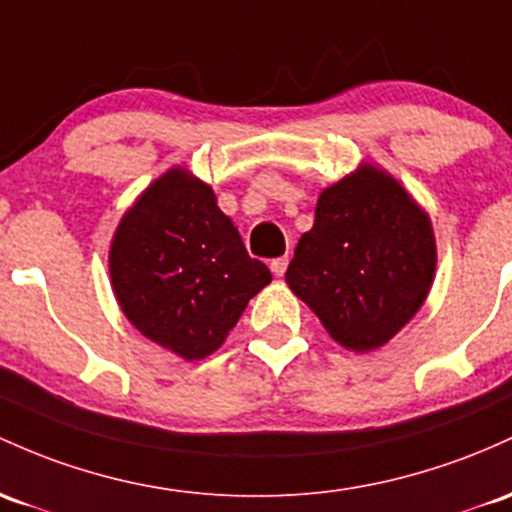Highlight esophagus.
I'll return each instance as SVG.
<instances>
[{"label":"esophagus","instance_id":"esophagus-1","mask_svg":"<svg viewBox=\"0 0 512 512\" xmlns=\"http://www.w3.org/2000/svg\"><path fill=\"white\" fill-rule=\"evenodd\" d=\"M272 272L277 274V277H284V272H286V267H289V255H284V257H277V260H272Z\"/></svg>","mask_w":512,"mask_h":512}]
</instances>
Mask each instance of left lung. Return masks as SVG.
I'll return each mask as SVG.
<instances>
[{"label":"left lung","mask_w":512,"mask_h":512,"mask_svg":"<svg viewBox=\"0 0 512 512\" xmlns=\"http://www.w3.org/2000/svg\"><path fill=\"white\" fill-rule=\"evenodd\" d=\"M428 213L389 172L362 165L323 189L286 284L330 338L355 352L386 345L411 320L435 279Z\"/></svg>","instance_id":"8db88e82"}]
</instances>
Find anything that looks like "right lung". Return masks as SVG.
Here are the masks:
<instances>
[{
	"mask_svg": "<svg viewBox=\"0 0 512 512\" xmlns=\"http://www.w3.org/2000/svg\"><path fill=\"white\" fill-rule=\"evenodd\" d=\"M109 274L123 316L189 362L216 352L247 301L272 282L213 189L184 167L155 179L123 213Z\"/></svg>",
	"mask_w": 512,
	"mask_h": 512,
	"instance_id": "obj_1",
	"label": "right lung"
}]
</instances>
